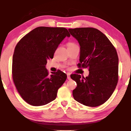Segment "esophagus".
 <instances>
[{
	"instance_id": "1",
	"label": "esophagus",
	"mask_w": 131,
	"mask_h": 131,
	"mask_svg": "<svg viewBox=\"0 0 131 131\" xmlns=\"http://www.w3.org/2000/svg\"><path fill=\"white\" fill-rule=\"evenodd\" d=\"M70 73H68L67 74V78H68V80H70L71 78H70Z\"/></svg>"
}]
</instances>
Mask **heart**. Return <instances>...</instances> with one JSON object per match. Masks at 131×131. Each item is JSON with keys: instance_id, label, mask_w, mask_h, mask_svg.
I'll return each mask as SVG.
<instances>
[{"instance_id": "b5f03b06", "label": "heart", "mask_w": 131, "mask_h": 131, "mask_svg": "<svg viewBox=\"0 0 131 131\" xmlns=\"http://www.w3.org/2000/svg\"><path fill=\"white\" fill-rule=\"evenodd\" d=\"M77 44L75 43H74L73 42H68L67 44L68 47H73L74 46H76Z\"/></svg>"}]
</instances>
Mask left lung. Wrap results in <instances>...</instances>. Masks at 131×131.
<instances>
[{
	"mask_svg": "<svg viewBox=\"0 0 131 131\" xmlns=\"http://www.w3.org/2000/svg\"><path fill=\"white\" fill-rule=\"evenodd\" d=\"M80 44L79 68H88L84 78L74 74L71 78L77 86L74 99L90 107L101 105L112 96L118 81V56L116 49L106 36L92 27L69 29Z\"/></svg>",
	"mask_w": 131,
	"mask_h": 131,
	"instance_id": "8db88e82",
	"label": "left lung"
}]
</instances>
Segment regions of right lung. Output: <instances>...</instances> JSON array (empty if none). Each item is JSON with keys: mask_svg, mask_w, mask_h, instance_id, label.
Wrapping results in <instances>:
<instances>
[{"mask_svg": "<svg viewBox=\"0 0 131 131\" xmlns=\"http://www.w3.org/2000/svg\"><path fill=\"white\" fill-rule=\"evenodd\" d=\"M70 36L64 27L40 26L17 44L12 59V78L18 92L29 104L42 106L56 98L67 75L60 70L49 75L46 65L63 39Z\"/></svg>", "mask_w": 131, "mask_h": 131, "instance_id": "obj_1", "label": "right lung"}]
</instances>
